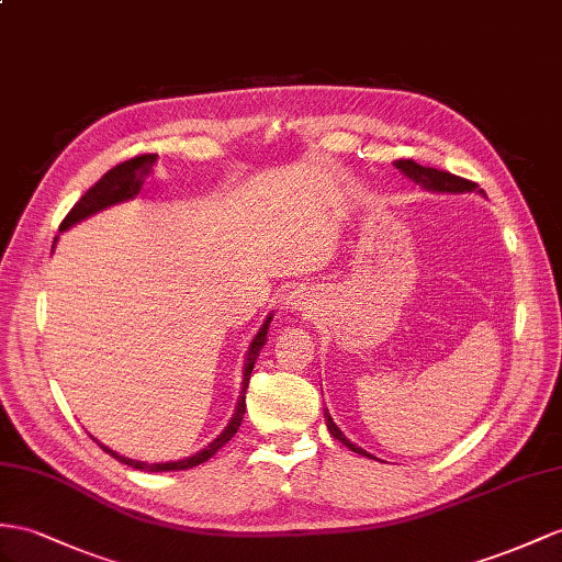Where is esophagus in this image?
I'll return each instance as SVG.
<instances>
[{"mask_svg":"<svg viewBox=\"0 0 562 562\" xmlns=\"http://www.w3.org/2000/svg\"><path fill=\"white\" fill-rule=\"evenodd\" d=\"M285 307H289V310H300V312H303L305 310V303H303V297H300V295H291V297H285Z\"/></svg>","mask_w":562,"mask_h":562,"instance_id":"obj_1","label":"esophagus"}]
</instances>
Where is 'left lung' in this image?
<instances>
[{"label":"left lung","mask_w":562,"mask_h":562,"mask_svg":"<svg viewBox=\"0 0 562 562\" xmlns=\"http://www.w3.org/2000/svg\"><path fill=\"white\" fill-rule=\"evenodd\" d=\"M393 167L398 169L405 178H409V181H413L415 186H419V188L427 190V193H439V195H464V193H479V195H484V190L479 188L476 183H472V181H464V178H458V176L448 173V171H439V169H431V167H419V164H417V161H413V159H401V161H395ZM324 419H326L328 434H331L334 439H338L340 443L348 446L350 450H355V453H358V456L372 458V456L367 453V450H362L360 446H355V443L348 439V436L336 427V422L331 419V415H328V409H324Z\"/></svg>","instance_id":"left-lung-1"}]
</instances>
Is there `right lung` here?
<instances>
[{"label": "right lung", "instance_id": "obj_1", "mask_svg": "<svg viewBox=\"0 0 562 562\" xmlns=\"http://www.w3.org/2000/svg\"><path fill=\"white\" fill-rule=\"evenodd\" d=\"M157 161V155H143V157H135V159H128L119 164V167L109 169L98 183H94L88 193L80 198L74 210L66 214V218L59 226V234H64V231H68L71 226L86 222L88 216L98 214L106 207H114V204H121V202H128L133 200L135 195L140 193V188L145 183V178L149 176V171H153ZM54 250V248H52ZM271 317L273 312H269L262 326H259V331L255 334V338L250 340L248 346V352H245V360H243V381H240V395H238V403H236V409H234V417L228 419V424L224 427V431L216 436L214 441H210L204 448H200L198 453L188 456V458H181V460H171V462H143V460H131L126 456H119L116 450L106 448L104 443H100V448L104 450V453H109L112 458H116L119 462L128 464V468L133 470H140V472H178V470H190V468H198V464L207 462L218 448L226 446L231 439H234L240 422H243V415H245V391H248V381H250V374H252V367L259 358V350H262L267 346V331H269V324H271Z\"/></svg>", "mask_w": 562, "mask_h": 562}]
</instances>
